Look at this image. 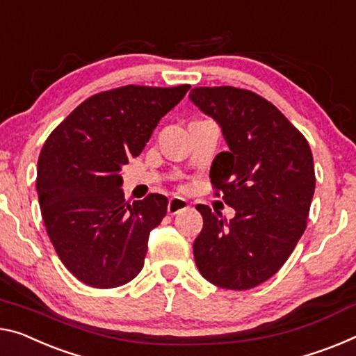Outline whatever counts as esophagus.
<instances>
[{"mask_svg":"<svg viewBox=\"0 0 356 356\" xmlns=\"http://www.w3.org/2000/svg\"><path fill=\"white\" fill-rule=\"evenodd\" d=\"M186 209H189V204H188V200L181 199V197H172V199L168 200L167 211L170 213V215H177V213L183 211Z\"/></svg>","mask_w":356,"mask_h":356,"instance_id":"esophagus-1","label":"esophagus"}]
</instances>
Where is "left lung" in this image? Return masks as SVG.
<instances>
[{"mask_svg":"<svg viewBox=\"0 0 356 356\" xmlns=\"http://www.w3.org/2000/svg\"><path fill=\"white\" fill-rule=\"evenodd\" d=\"M189 98L220 124L229 149L215 157L210 179L235 210L227 221L210 207H195L204 218L194 242L197 269L220 288H254L285 264L307 226L315 193L310 146L270 102L251 90L195 87Z\"/></svg>","mask_w":356,"mask_h":356,"instance_id":"8db88e82","label":"left lung"}]
</instances>
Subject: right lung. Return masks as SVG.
Listing matches in <instances>:
<instances>
[{
  "instance_id": "right-lung-1",
  "label": "right lung",
  "mask_w": 356,
  "mask_h": 356,
  "mask_svg": "<svg viewBox=\"0 0 356 356\" xmlns=\"http://www.w3.org/2000/svg\"><path fill=\"white\" fill-rule=\"evenodd\" d=\"M191 86H124L100 92L49 135L36 191L49 238L73 275L94 288L125 285L143 269L149 232L167 215L165 195L125 200L122 165Z\"/></svg>"
}]
</instances>
